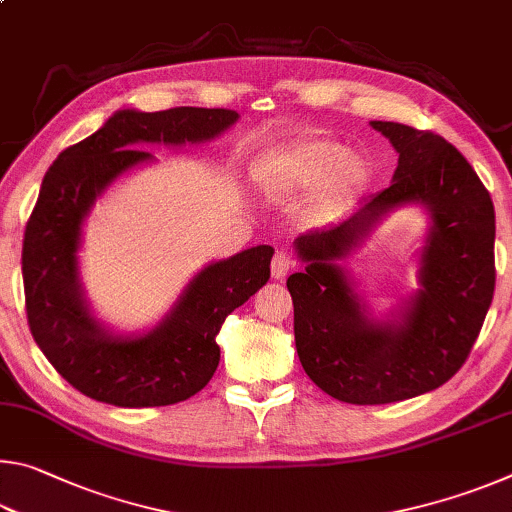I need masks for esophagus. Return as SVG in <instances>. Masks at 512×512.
<instances>
[{
  "mask_svg": "<svg viewBox=\"0 0 512 512\" xmlns=\"http://www.w3.org/2000/svg\"><path fill=\"white\" fill-rule=\"evenodd\" d=\"M293 268V259L287 255V253H277L273 257V264H271V271H273V277L275 280H284L287 277V273Z\"/></svg>",
  "mask_w": 512,
  "mask_h": 512,
  "instance_id": "1",
  "label": "esophagus"
}]
</instances>
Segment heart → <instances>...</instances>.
Wrapping results in <instances>:
<instances>
[{
	"mask_svg": "<svg viewBox=\"0 0 512 512\" xmlns=\"http://www.w3.org/2000/svg\"><path fill=\"white\" fill-rule=\"evenodd\" d=\"M268 183L284 192H309L318 187L325 207H339L361 194L372 178V167L361 153H348L345 144L314 137L289 146L266 164Z\"/></svg>",
	"mask_w": 512,
	"mask_h": 512,
	"instance_id": "obj_1",
	"label": "heart"
}]
</instances>
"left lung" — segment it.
Segmentation results:
<instances>
[{"instance_id":"8db88e82","label":"left lung","mask_w":512,"mask_h":512,"mask_svg":"<svg viewBox=\"0 0 512 512\" xmlns=\"http://www.w3.org/2000/svg\"><path fill=\"white\" fill-rule=\"evenodd\" d=\"M400 153L391 187L348 219L296 239L305 271L293 273V332L309 379L348 404H391L452 379L479 336L495 293V207L461 151L431 131L370 121ZM418 202L432 214L423 289L397 324L365 316L341 258L381 215Z\"/></svg>"}]
</instances>
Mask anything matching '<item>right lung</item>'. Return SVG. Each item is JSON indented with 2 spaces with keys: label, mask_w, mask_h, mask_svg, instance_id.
I'll return each mask as SVG.
<instances>
[{
  "label": "right lung",
  "mask_w": 512,
  "mask_h": 512,
  "mask_svg": "<svg viewBox=\"0 0 512 512\" xmlns=\"http://www.w3.org/2000/svg\"><path fill=\"white\" fill-rule=\"evenodd\" d=\"M239 115L225 108L119 110L97 133L58 155L42 180L22 246L33 339L58 375L97 402L124 409L189 400L212 379L223 320L271 277V246L241 250L203 268L149 334L115 336L90 314L79 282L81 225L112 180L153 160L142 144H198Z\"/></svg>",
  "instance_id": "obj_1"
}]
</instances>
